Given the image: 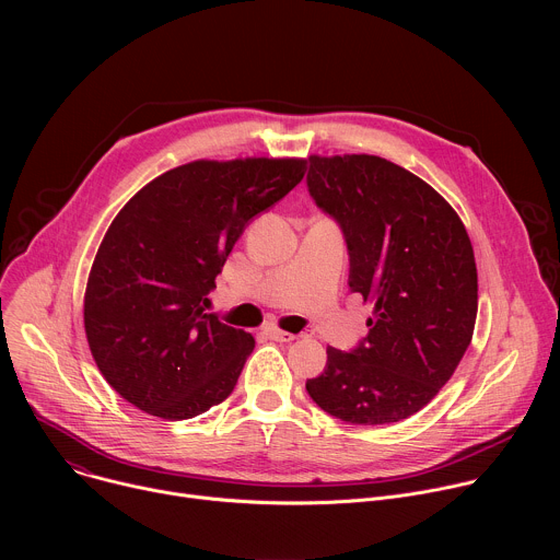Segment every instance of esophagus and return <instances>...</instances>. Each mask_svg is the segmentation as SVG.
<instances>
[{"label": "esophagus", "mask_w": 560, "mask_h": 560, "mask_svg": "<svg viewBox=\"0 0 560 560\" xmlns=\"http://www.w3.org/2000/svg\"><path fill=\"white\" fill-rule=\"evenodd\" d=\"M266 335H268L272 341H281V343H290V341H294V339H296L292 332H285V330L277 328L275 324L266 326Z\"/></svg>", "instance_id": "34e87169"}]
</instances>
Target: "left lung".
Wrapping results in <instances>:
<instances>
[{
  "instance_id": "8db88e82",
  "label": "left lung",
  "mask_w": 560,
  "mask_h": 560,
  "mask_svg": "<svg viewBox=\"0 0 560 560\" xmlns=\"http://www.w3.org/2000/svg\"><path fill=\"white\" fill-rule=\"evenodd\" d=\"M307 190L341 225L350 290L374 310L359 348H328L326 370L305 389L346 423L404 421L450 381L474 335L467 230L430 184L376 154H312Z\"/></svg>"
}]
</instances>
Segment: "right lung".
I'll return each mask as SVG.
<instances>
[{
    "label": "right lung",
    "instance_id": "right-lung-1",
    "mask_svg": "<svg viewBox=\"0 0 560 560\" xmlns=\"http://www.w3.org/2000/svg\"><path fill=\"white\" fill-rule=\"evenodd\" d=\"M305 164L199 159L145 184L113 219L89 275L84 328L128 404L184 421L230 396L255 337L208 314V292L250 219L283 199Z\"/></svg>",
    "mask_w": 560,
    "mask_h": 560
}]
</instances>
